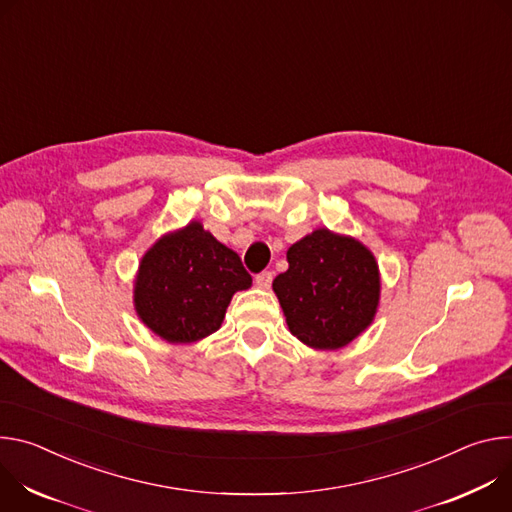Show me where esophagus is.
Instances as JSON below:
<instances>
[{"instance_id": "34e87169", "label": "esophagus", "mask_w": 512, "mask_h": 512, "mask_svg": "<svg viewBox=\"0 0 512 512\" xmlns=\"http://www.w3.org/2000/svg\"><path fill=\"white\" fill-rule=\"evenodd\" d=\"M272 272L270 270H264V272H260V274H256V278H254V282H256V287H260V289H270V285H272Z\"/></svg>"}]
</instances>
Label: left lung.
<instances>
[{"label": "left lung", "mask_w": 512, "mask_h": 512, "mask_svg": "<svg viewBox=\"0 0 512 512\" xmlns=\"http://www.w3.org/2000/svg\"><path fill=\"white\" fill-rule=\"evenodd\" d=\"M287 262L272 291L299 342L342 350L372 325L382 282L374 254L360 240L317 227L287 250Z\"/></svg>", "instance_id": "8db88e82"}]
</instances>
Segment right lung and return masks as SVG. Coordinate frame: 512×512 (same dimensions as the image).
Masks as SVG:
<instances>
[{"instance_id":"right-lung-1","label":"right lung","mask_w":512,"mask_h":512,"mask_svg":"<svg viewBox=\"0 0 512 512\" xmlns=\"http://www.w3.org/2000/svg\"><path fill=\"white\" fill-rule=\"evenodd\" d=\"M252 287L240 256L193 219L160 236L134 278L140 321L168 344H193L215 333L238 291Z\"/></svg>"}]
</instances>
